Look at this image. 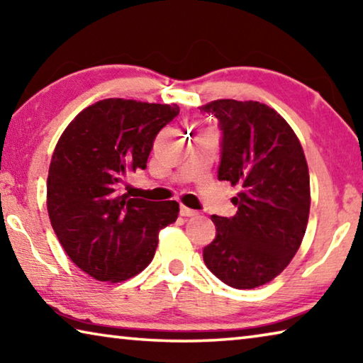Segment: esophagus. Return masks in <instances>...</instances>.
I'll list each match as a JSON object with an SVG mask.
<instances>
[{
    "label": "esophagus",
    "mask_w": 363,
    "mask_h": 363,
    "mask_svg": "<svg viewBox=\"0 0 363 363\" xmlns=\"http://www.w3.org/2000/svg\"><path fill=\"white\" fill-rule=\"evenodd\" d=\"M179 214H181V216H186V218H194L199 213H196L195 210H190V208H187L186 205H181L179 206Z\"/></svg>",
    "instance_id": "1"
}]
</instances>
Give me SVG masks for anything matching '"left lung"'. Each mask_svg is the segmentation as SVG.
Masks as SVG:
<instances>
[{"instance_id": "1", "label": "left lung", "mask_w": 363, "mask_h": 363, "mask_svg": "<svg viewBox=\"0 0 363 363\" xmlns=\"http://www.w3.org/2000/svg\"><path fill=\"white\" fill-rule=\"evenodd\" d=\"M223 130L218 177L238 186L237 214H213L216 238L203 248L206 267L237 290L274 280L303 242L311 210L304 150L284 116L256 101L218 99L200 107Z\"/></svg>"}]
</instances>
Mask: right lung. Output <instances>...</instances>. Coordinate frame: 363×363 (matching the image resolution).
I'll list each match as a JSON object with an SVG mask.
<instances>
[{
    "instance_id": "add662e5",
    "label": "right lung",
    "mask_w": 363,
    "mask_h": 363,
    "mask_svg": "<svg viewBox=\"0 0 363 363\" xmlns=\"http://www.w3.org/2000/svg\"><path fill=\"white\" fill-rule=\"evenodd\" d=\"M176 104L104 99L65 128L48 173L49 219L70 259L99 281L128 280L149 266L158 233L179 213L174 200L128 199L118 186L145 169L153 140Z\"/></svg>"
}]
</instances>
